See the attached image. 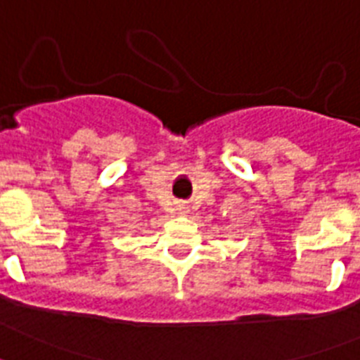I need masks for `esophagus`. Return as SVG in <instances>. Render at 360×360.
I'll list each match as a JSON object with an SVG mask.
<instances>
[{
    "label": "esophagus",
    "instance_id": "esophagus-1",
    "mask_svg": "<svg viewBox=\"0 0 360 360\" xmlns=\"http://www.w3.org/2000/svg\"><path fill=\"white\" fill-rule=\"evenodd\" d=\"M183 209H186V207H183Z\"/></svg>",
    "mask_w": 360,
    "mask_h": 360
}]
</instances>
